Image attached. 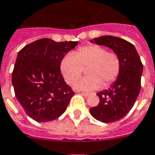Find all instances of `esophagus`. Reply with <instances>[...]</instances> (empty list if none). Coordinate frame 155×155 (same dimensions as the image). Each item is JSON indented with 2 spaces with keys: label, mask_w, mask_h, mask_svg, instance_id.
<instances>
[{
  "label": "esophagus",
  "mask_w": 155,
  "mask_h": 155,
  "mask_svg": "<svg viewBox=\"0 0 155 155\" xmlns=\"http://www.w3.org/2000/svg\"><path fill=\"white\" fill-rule=\"evenodd\" d=\"M81 94H82V95H84V96L87 97H88V96H89V95H90V93H86V92H81Z\"/></svg>",
  "instance_id": "obj_1"
}]
</instances>
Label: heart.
<instances>
[{
  "mask_svg": "<svg viewBox=\"0 0 155 155\" xmlns=\"http://www.w3.org/2000/svg\"><path fill=\"white\" fill-rule=\"evenodd\" d=\"M61 71L65 80L72 84L87 68L86 77L78 80L75 88L80 90H94L111 85L119 77L121 61L119 55L98 45L82 46L74 54L62 59Z\"/></svg>",
  "mask_w": 155,
  "mask_h": 155,
  "instance_id": "obj_1",
  "label": "heart"
}]
</instances>
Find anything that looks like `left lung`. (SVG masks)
<instances>
[{
  "label": "left lung",
  "instance_id": "8db88e82",
  "mask_svg": "<svg viewBox=\"0 0 155 155\" xmlns=\"http://www.w3.org/2000/svg\"><path fill=\"white\" fill-rule=\"evenodd\" d=\"M109 47L116 53L121 61L119 77L113 85L97 95L100 102L90 108L96 120L113 123L121 120L133 108L140 90V78L143 65L133 44L112 35L94 38L91 42Z\"/></svg>",
  "mask_w": 155,
  "mask_h": 155
}]
</instances>
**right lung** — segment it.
I'll list each match as a JSON object with an SVG mask.
<instances>
[{
	"label": "right lung",
	"mask_w": 155,
	"mask_h": 155,
	"mask_svg": "<svg viewBox=\"0 0 155 155\" xmlns=\"http://www.w3.org/2000/svg\"><path fill=\"white\" fill-rule=\"evenodd\" d=\"M78 41H34L18 54L12 73L15 96L26 114L37 122L56 120L75 94L62 77L60 64Z\"/></svg>",
	"instance_id": "right-lung-1"
}]
</instances>
